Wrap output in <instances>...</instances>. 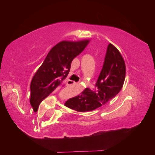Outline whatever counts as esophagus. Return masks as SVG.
Listing matches in <instances>:
<instances>
[{
    "label": "esophagus",
    "instance_id": "34e87169",
    "mask_svg": "<svg viewBox=\"0 0 155 155\" xmlns=\"http://www.w3.org/2000/svg\"><path fill=\"white\" fill-rule=\"evenodd\" d=\"M74 84H76V83L74 82V81H71V80H68V85H74Z\"/></svg>",
    "mask_w": 155,
    "mask_h": 155
}]
</instances>
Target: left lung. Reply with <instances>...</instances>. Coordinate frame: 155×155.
Masks as SVG:
<instances>
[{
  "label": "left lung",
  "mask_w": 155,
  "mask_h": 155,
  "mask_svg": "<svg viewBox=\"0 0 155 155\" xmlns=\"http://www.w3.org/2000/svg\"><path fill=\"white\" fill-rule=\"evenodd\" d=\"M126 67L120 51L110 43L102 70L96 82V90L86 88L65 101V106L79 112L93 111L104 106L120 92L125 79Z\"/></svg>",
  "instance_id": "1"
}]
</instances>
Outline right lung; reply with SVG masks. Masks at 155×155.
Wrapping results in <instances>:
<instances>
[{
    "label": "right lung",
    "instance_id": "add662e5",
    "mask_svg": "<svg viewBox=\"0 0 155 155\" xmlns=\"http://www.w3.org/2000/svg\"><path fill=\"white\" fill-rule=\"evenodd\" d=\"M90 41V39L62 41L51 48L31 83L30 103L34 111L58 87L64 86L72 60L82 52Z\"/></svg>",
    "mask_w": 155,
    "mask_h": 155
}]
</instances>
